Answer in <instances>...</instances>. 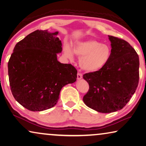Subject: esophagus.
<instances>
[{
	"instance_id": "esophagus-1",
	"label": "esophagus",
	"mask_w": 146,
	"mask_h": 146,
	"mask_svg": "<svg viewBox=\"0 0 146 146\" xmlns=\"http://www.w3.org/2000/svg\"><path fill=\"white\" fill-rule=\"evenodd\" d=\"M82 78V74L80 73H77V79L78 80H80Z\"/></svg>"
}]
</instances>
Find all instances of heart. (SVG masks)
<instances>
[{"mask_svg": "<svg viewBox=\"0 0 146 146\" xmlns=\"http://www.w3.org/2000/svg\"><path fill=\"white\" fill-rule=\"evenodd\" d=\"M65 56L72 59L74 53L80 58L79 66L88 72H96L105 67L112 54L111 47L96 40L79 41L74 45L73 50L69 44L63 47Z\"/></svg>", "mask_w": 146, "mask_h": 146, "instance_id": "1", "label": "heart"}]
</instances>
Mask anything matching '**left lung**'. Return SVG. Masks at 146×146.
<instances>
[{"mask_svg":"<svg viewBox=\"0 0 146 146\" xmlns=\"http://www.w3.org/2000/svg\"><path fill=\"white\" fill-rule=\"evenodd\" d=\"M112 54L105 67L86 73L89 90L83 98L86 105L101 113L123 108L135 94L139 81V57L127 41L108 36Z\"/></svg>","mask_w":146,"mask_h":146,"instance_id":"8db88e82","label":"left lung"}]
</instances>
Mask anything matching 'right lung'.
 Here are the masks:
<instances>
[{
	"label": "right lung",
	"instance_id": "obj_1",
	"mask_svg": "<svg viewBox=\"0 0 146 146\" xmlns=\"http://www.w3.org/2000/svg\"><path fill=\"white\" fill-rule=\"evenodd\" d=\"M46 31L32 32L16 44L9 60L10 89L16 101L27 109L43 111L56 105L65 85L76 81L77 71L58 61L62 42Z\"/></svg>",
	"mask_w": 146,
	"mask_h": 146
}]
</instances>
